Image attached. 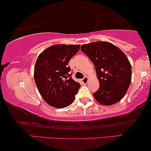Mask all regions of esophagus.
I'll return each mask as SVG.
<instances>
[{
  "label": "esophagus",
  "mask_w": 151,
  "mask_h": 151,
  "mask_svg": "<svg viewBox=\"0 0 151 151\" xmlns=\"http://www.w3.org/2000/svg\"><path fill=\"white\" fill-rule=\"evenodd\" d=\"M88 78L87 76H85V77L82 79V82H83L84 84H86L88 82Z\"/></svg>",
  "instance_id": "34e87169"
}]
</instances>
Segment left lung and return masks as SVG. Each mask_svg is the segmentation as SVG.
<instances>
[{
    "instance_id": "obj_1",
    "label": "left lung",
    "mask_w": 151,
    "mask_h": 151,
    "mask_svg": "<svg viewBox=\"0 0 151 151\" xmlns=\"http://www.w3.org/2000/svg\"><path fill=\"white\" fill-rule=\"evenodd\" d=\"M96 68L100 88L93 96L102 105H112L124 96L131 81V66L126 55L108 42H91L81 46Z\"/></svg>"
}]
</instances>
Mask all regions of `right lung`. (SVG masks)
<instances>
[{
    "mask_svg": "<svg viewBox=\"0 0 151 151\" xmlns=\"http://www.w3.org/2000/svg\"><path fill=\"white\" fill-rule=\"evenodd\" d=\"M78 45H53L38 55L34 80L42 98L55 108H65L75 100L80 84L71 78L70 60L80 50Z\"/></svg>",
    "mask_w": 151,
    "mask_h": 151,
    "instance_id": "add662e5",
    "label": "right lung"
}]
</instances>
